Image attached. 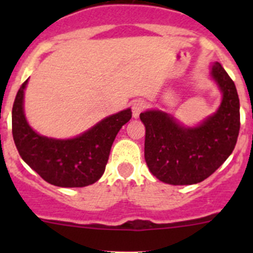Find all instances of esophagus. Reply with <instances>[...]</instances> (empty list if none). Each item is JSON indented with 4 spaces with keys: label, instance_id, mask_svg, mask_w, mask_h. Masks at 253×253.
<instances>
[{
    "label": "esophagus",
    "instance_id": "obj_1",
    "mask_svg": "<svg viewBox=\"0 0 253 253\" xmlns=\"http://www.w3.org/2000/svg\"><path fill=\"white\" fill-rule=\"evenodd\" d=\"M144 109H145L144 100H141V99L134 100L133 104H132V115H133L134 119H138L139 115H141V112L144 110Z\"/></svg>",
    "mask_w": 253,
    "mask_h": 253
}]
</instances>
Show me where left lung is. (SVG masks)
Returning a JSON list of instances; mask_svg holds the SVG:
<instances>
[{
    "mask_svg": "<svg viewBox=\"0 0 253 253\" xmlns=\"http://www.w3.org/2000/svg\"><path fill=\"white\" fill-rule=\"evenodd\" d=\"M211 77L221 93L218 110L196 126H185L172 115L147 110L144 158L150 172L169 185H193L209 177L233 153L240 131V101L233 79L219 62Z\"/></svg>",
    "mask_w": 253,
    "mask_h": 253,
    "instance_id": "1",
    "label": "left lung"
}]
</instances>
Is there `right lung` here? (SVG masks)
I'll list each match as a JSON object with an SVG mask.
<instances>
[{"instance_id": "right-lung-1", "label": "right lung", "mask_w": 253, "mask_h": 253, "mask_svg": "<svg viewBox=\"0 0 253 253\" xmlns=\"http://www.w3.org/2000/svg\"><path fill=\"white\" fill-rule=\"evenodd\" d=\"M18 90L12 109V133L22 159L45 181L58 187H84L105 171L115 137L131 120V109L105 117L79 136L67 139L42 136L24 114V90Z\"/></svg>"}]
</instances>
